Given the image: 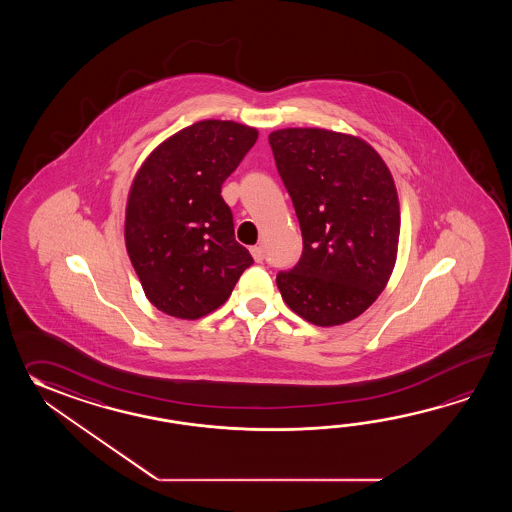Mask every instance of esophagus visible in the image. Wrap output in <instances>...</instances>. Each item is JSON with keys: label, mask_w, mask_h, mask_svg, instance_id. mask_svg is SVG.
<instances>
[{"label": "esophagus", "mask_w": 512, "mask_h": 512, "mask_svg": "<svg viewBox=\"0 0 512 512\" xmlns=\"http://www.w3.org/2000/svg\"><path fill=\"white\" fill-rule=\"evenodd\" d=\"M251 254L254 261H258V263H261L263 258H265V254H263V249H261V247H252Z\"/></svg>", "instance_id": "esophagus-1"}]
</instances>
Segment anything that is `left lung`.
<instances>
[{"instance_id":"left-lung-1","label":"left lung","mask_w":512,"mask_h":512,"mask_svg":"<svg viewBox=\"0 0 512 512\" xmlns=\"http://www.w3.org/2000/svg\"><path fill=\"white\" fill-rule=\"evenodd\" d=\"M269 144L304 240L298 263L276 276L283 302L315 326L346 324L379 298L397 260L392 174L368 142L346 133L285 128Z\"/></svg>"}]
</instances>
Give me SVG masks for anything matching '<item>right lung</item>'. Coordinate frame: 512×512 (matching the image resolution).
<instances>
[{
	"instance_id": "obj_1",
	"label": "right lung",
	"mask_w": 512,
	"mask_h": 512,
	"mask_svg": "<svg viewBox=\"0 0 512 512\" xmlns=\"http://www.w3.org/2000/svg\"><path fill=\"white\" fill-rule=\"evenodd\" d=\"M258 139L232 120H201L161 142L133 179L124 238L146 298L197 320L225 304L252 265L234 238L221 185Z\"/></svg>"
}]
</instances>
